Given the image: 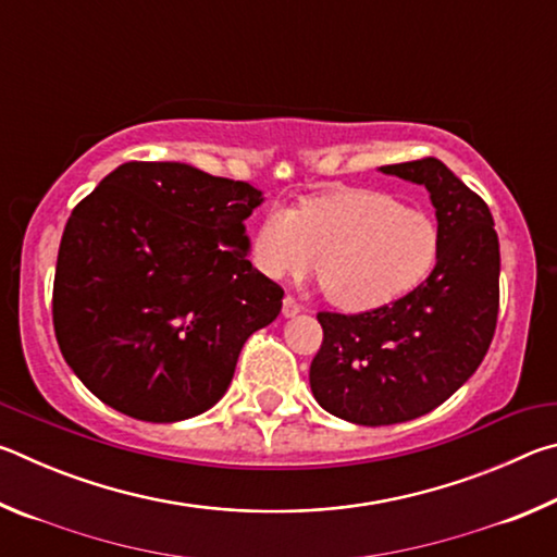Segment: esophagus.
Segmentation results:
<instances>
[{"label":"esophagus","mask_w":557,"mask_h":557,"mask_svg":"<svg viewBox=\"0 0 557 557\" xmlns=\"http://www.w3.org/2000/svg\"><path fill=\"white\" fill-rule=\"evenodd\" d=\"M299 312H305V307H301L295 297L282 299V314H285V317H297Z\"/></svg>","instance_id":"34e87169"}]
</instances>
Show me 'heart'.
<instances>
[{
	"instance_id": "b5f03b06",
	"label": "heart",
	"mask_w": 557,
	"mask_h": 557,
	"mask_svg": "<svg viewBox=\"0 0 557 557\" xmlns=\"http://www.w3.org/2000/svg\"><path fill=\"white\" fill-rule=\"evenodd\" d=\"M437 225L425 211L373 188L309 199L297 211L275 206L252 238V262L270 280L314 270L324 295L348 312L400 299L437 260Z\"/></svg>"
}]
</instances>
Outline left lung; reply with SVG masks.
I'll use <instances>...</instances> for the list:
<instances>
[{"label":"left lung","instance_id":"1","mask_svg":"<svg viewBox=\"0 0 557 557\" xmlns=\"http://www.w3.org/2000/svg\"><path fill=\"white\" fill-rule=\"evenodd\" d=\"M422 184L437 215V265L408 295L361 314L319 312L324 342L309 385L356 425H395L435 410L479 369L498 314V235L482 196L435 157L381 166Z\"/></svg>","mask_w":557,"mask_h":557}]
</instances>
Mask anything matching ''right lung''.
Listing matches in <instances>:
<instances>
[{
  "instance_id": "1",
  "label": "right lung",
  "mask_w": 557,
  "mask_h": 557,
  "mask_svg": "<svg viewBox=\"0 0 557 557\" xmlns=\"http://www.w3.org/2000/svg\"><path fill=\"white\" fill-rule=\"evenodd\" d=\"M262 191L182 162H127L75 206L53 280L65 363L129 418L178 422L223 398L285 292L252 268Z\"/></svg>"
}]
</instances>
